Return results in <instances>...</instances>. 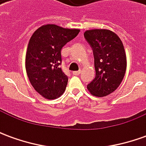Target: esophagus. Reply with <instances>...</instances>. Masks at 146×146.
Listing matches in <instances>:
<instances>
[{
  "label": "esophagus",
  "mask_w": 146,
  "mask_h": 146,
  "mask_svg": "<svg viewBox=\"0 0 146 146\" xmlns=\"http://www.w3.org/2000/svg\"><path fill=\"white\" fill-rule=\"evenodd\" d=\"M80 72H81L80 70H78V71H74V72H73V73L74 75H79Z\"/></svg>",
  "instance_id": "1"
}]
</instances>
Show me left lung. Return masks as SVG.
Masks as SVG:
<instances>
[{
    "instance_id": "1",
    "label": "left lung",
    "mask_w": 146,
    "mask_h": 146,
    "mask_svg": "<svg viewBox=\"0 0 146 146\" xmlns=\"http://www.w3.org/2000/svg\"><path fill=\"white\" fill-rule=\"evenodd\" d=\"M84 35L95 58V77L87 88L96 97L107 96L119 87L125 75L123 44L119 36L109 30H87Z\"/></svg>"
}]
</instances>
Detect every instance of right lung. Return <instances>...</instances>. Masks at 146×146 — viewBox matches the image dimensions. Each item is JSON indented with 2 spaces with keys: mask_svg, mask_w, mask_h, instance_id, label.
Instances as JSON below:
<instances>
[{
  "mask_svg": "<svg viewBox=\"0 0 146 146\" xmlns=\"http://www.w3.org/2000/svg\"><path fill=\"white\" fill-rule=\"evenodd\" d=\"M79 32L77 29L48 24L38 28L30 37L26 70L30 84L44 98L55 99L65 92L68 77L60 67L61 50Z\"/></svg>",
  "mask_w": 146,
  "mask_h": 146,
  "instance_id": "1",
  "label": "right lung"
}]
</instances>
